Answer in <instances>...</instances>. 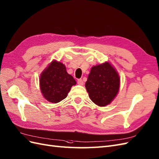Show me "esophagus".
<instances>
[{
	"label": "esophagus",
	"instance_id": "1",
	"mask_svg": "<svg viewBox=\"0 0 159 159\" xmlns=\"http://www.w3.org/2000/svg\"><path fill=\"white\" fill-rule=\"evenodd\" d=\"M77 83H78L79 85H83L84 83H83V80L82 79H78V80H77Z\"/></svg>",
	"mask_w": 159,
	"mask_h": 159
}]
</instances>
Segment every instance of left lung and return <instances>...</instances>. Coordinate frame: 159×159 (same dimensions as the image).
Here are the masks:
<instances>
[{
    "label": "left lung",
    "mask_w": 159,
    "mask_h": 159,
    "mask_svg": "<svg viewBox=\"0 0 159 159\" xmlns=\"http://www.w3.org/2000/svg\"><path fill=\"white\" fill-rule=\"evenodd\" d=\"M120 82L118 73L110 63L106 62L91 68L85 87L93 102L105 107L116 97Z\"/></svg>",
    "instance_id": "left-lung-1"
}]
</instances>
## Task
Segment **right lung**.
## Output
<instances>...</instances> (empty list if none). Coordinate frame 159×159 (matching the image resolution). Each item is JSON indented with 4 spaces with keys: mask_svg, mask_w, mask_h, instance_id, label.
<instances>
[{
    "mask_svg": "<svg viewBox=\"0 0 159 159\" xmlns=\"http://www.w3.org/2000/svg\"><path fill=\"white\" fill-rule=\"evenodd\" d=\"M74 78L67 73L65 65L53 60L41 74V92L49 102L57 103L66 98L71 87L76 84Z\"/></svg>",
    "mask_w": 159,
    "mask_h": 159,
    "instance_id": "add662e5",
    "label": "right lung"
}]
</instances>
